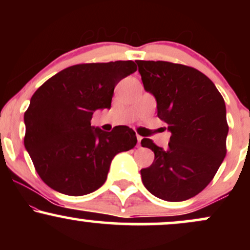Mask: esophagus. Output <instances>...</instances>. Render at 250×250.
I'll return each mask as SVG.
<instances>
[{
	"mask_svg": "<svg viewBox=\"0 0 250 250\" xmlns=\"http://www.w3.org/2000/svg\"><path fill=\"white\" fill-rule=\"evenodd\" d=\"M137 146H139V147H140V146H141V141H142V137L141 136H140V135H137Z\"/></svg>",
	"mask_w": 250,
	"mask_h": 250,
	"instance_id": "1",
	"label": "esophagus"
}]
</instances>
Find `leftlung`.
Instances as JSON below:
<instances>
[{"instance_id": "8db88e82", "label": "left lung", "mask_w": 250, "mask_h": 250, "mask_svg": "<svg viewBox=\"0 0 250 250\" xmlns=\"http://www.w3.org/2000/svg\"><path fill=\"white\" fill-rule=\"evenodd\" d=\"M143 87L157 102V116L171 133L163 149L150 139L142 147L154 151L142 182L154 196L170 202L194 197L209 185L225 159L228 135L225 100L215 84L195 68L166 61H135Z\"/></svg>"}]
</instances>
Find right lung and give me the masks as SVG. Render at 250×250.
<instances>
[{
	"label": "right lung",
	"instance_id": "add662e5",
	"mask_svg": "<svg viewBox=\"0 0 250 250\" xmlns=\"http://www.w3.org/2000/svg\"><path fill=\"white\" fill-rule=\"evenodd\" d=\"M133 61L71 65L45 81L24 113V147L43 182L59 193L82 196L107 180L116 154L136 146L135 131L91 127L97 109H110L114 88L134 71Z\"/></svg>",
	"mask_w": 250,
	"mask_h": 250
}]
</instances>
